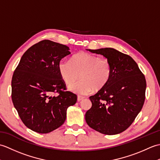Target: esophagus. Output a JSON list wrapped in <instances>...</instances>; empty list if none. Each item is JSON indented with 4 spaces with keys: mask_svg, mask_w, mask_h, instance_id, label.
<instances>
[{
    "mask_svg": "<svg viewBox=\"0 0 160 160\" xmlns=\"http://www.w3.org/2000/svg\"><path fill=\"white\" fill-rule=\"evenodd\" d=\"M83 99H84V98H83V97H81V96H78V98H77V100H78V102H80V101H82Z\"/></svg>",
    "mask_w": 160,
    "mask_h": 160,
    "instance_id": "obj_1",
    "label": "esophagus"
}]
</instances>
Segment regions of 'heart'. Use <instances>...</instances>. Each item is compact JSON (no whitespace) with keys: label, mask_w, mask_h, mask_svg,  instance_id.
<instances>
[{"label":"heart","mask_w":160,"mask_h":160,"mask_svg":"<svg viewBox=\"0 0 160 160\" xmlns=\"http://www.w3.org/2000/svg\"><path fill=\"white\" fill-rule=\"evenodd\" d=\"M58 69L62 79L67 85L73 84L78 78L80 80L69 87L73 93L85 96L94 91H99L109 81L112 67L110 61L89 53H80L72 60L60 61Z\"/></svg>","instance_id":"1"}]
</instances>
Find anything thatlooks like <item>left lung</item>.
<instances>
[{
  "mask_svg": "<svg viewBox=\"0 0 160 160\" xmlns=\"http://www.w3.org/2000/svg\"><path fill=\"white\" fill-rule=\"evenodd\" d=\"M87 50L109 60L112 73L107 85L89 97L92 107L85 114L86 122L102 134L120 133L130 127L143 107L145 77L127 54L113 48Z\"/></svg>",
  "mask_w": 160,
  "mask_h": 160,
  "instance_id": "obj_1",
  "label": "left lung"
}]
</instances>
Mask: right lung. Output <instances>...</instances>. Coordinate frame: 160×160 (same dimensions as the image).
<instances>
[{
  "mask_svg": "<svg viewBox=\"0 0 160 160\" xmlns=\"http://www.w3.org/2000/svg\"><path fill=\"white\" fill-rule=\"evenodd\" d=\"M70 53L67 46L44 40L26 51L13 72V106L26 127L38 133L62 125L67 108L77 101L76 94L65 91L58 69L60 61Z\"/></svg>",
  "mask_w": 160,
  "mask_h": 160,
  "instance_id": "add662e5",
  "label": "right lung"
}]
</instances>
